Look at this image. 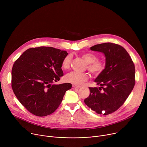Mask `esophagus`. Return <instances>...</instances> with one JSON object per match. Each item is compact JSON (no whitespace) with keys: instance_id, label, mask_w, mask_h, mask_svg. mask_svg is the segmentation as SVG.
Listing matches in <instances>:
<instances>
[{"instance_id":"34e87169","label":"esophagus","mask_w":147,"mask_h":147,"mask_svg":"<svg viewBox=\"0 0 147 147\" xmlns=\"http://www.w3.org/2000/svg\"><path fill=\"white\" fill-rule=\"evenodd\" d=\"M72 87H73L74 88H76V89H78V88H80V86H77V85H73Z\"/></svg>"}]
</instances>
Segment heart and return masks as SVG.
<instances>
[{"label":"heart","instance_id":"b5f03b06","mask_svg":"<svg viewBox=\"0 0 147 147\" xmlns=\"http://www.w3.org/2000/svg\"><path fill=\"white\" fill-rule=\"evenodd\" d=\"M81 57L87 63V68L88 70L94 76H98L101 74L105 69V63L98 59V57L92 53H86L81 55ZM73 56L69 54L65 56L61 61V68L67 70L70 68ZM89 78L88 74L86 73H77L72 71L67 73L65 76V80L74 85L81 84L84 82L87 81Z\"/></svg>","mask_w":147,"mask_h":147}]
</instances>
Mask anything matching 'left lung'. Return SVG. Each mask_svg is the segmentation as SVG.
<instances>
[{
    "instance_id": "left-lung-1",
    "label": "left lung",
    "mask_w": 147,
    "mask_h": 147,
    "mask_svg": "<svg viewBox=\"0 0 147 147\" xmlns=\"http://www.w3.org/2000/svg\"><path fill=\"white\" fill-rule=\"evenodd\" d=\"M90 49L104 53L106 65L95 80L100 87H89L90 95L84 102L97 113L108 115L121 107L132 91L135 85L134 64L126 50L119 45L107 42Z\"/></svg>"
}]
</instances>
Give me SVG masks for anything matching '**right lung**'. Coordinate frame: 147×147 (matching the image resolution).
Instances as JSON below:
<instances>
[{
    "instance_id": "right-lung-1",
    "label": "right lung",
    "mask_w": 147,
    "mask_h": 147,
    "mask_svg": "<svg viewBox=\"0 0 147 147\" xmlns=\"http://www.w3.org/2000/svg\"><path fill=\"white\" fill-rule=\"evenodd\" d=\"M65 51L39 47L26 50L14 62L11 70V87L23 105L32 114L46 116L61 103L70 83L52 84L63 76L61 61Z\"/></svg>"
}]
</instances>
